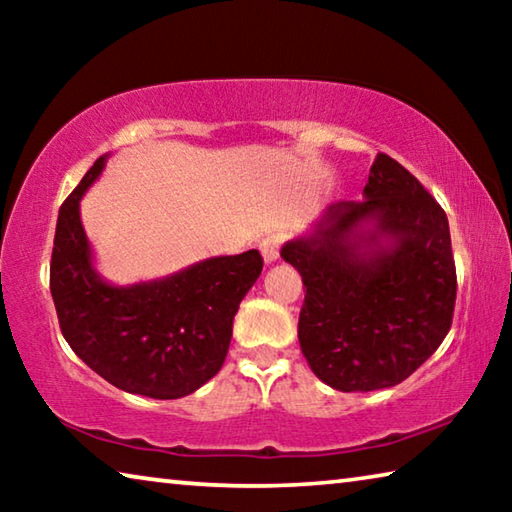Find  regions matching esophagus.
<instances>
[{"mask_svg":"<svg viewBox=\"0 0 512 512\" xmlns=\"http://www.w3.org/2000/svg\"><path fill=\"white\" fill-rule=\"evenodd\" d=\"M282 244H284V237L275 235V232H273V235H266L262 241H259V250H262V257H264L266 264H271V262H275L277 257H280Z\"/></svg>","mask_w":512,"mask_h":512,"instance_id":"34e87169","label":"esophagus"}]
</instances>
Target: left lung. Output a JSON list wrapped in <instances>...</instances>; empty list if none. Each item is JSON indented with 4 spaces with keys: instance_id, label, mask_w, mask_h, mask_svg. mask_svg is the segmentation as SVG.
<instances>
[{
    "instance_id": "8db88e82",
    "label": "left lung",
    "mask_w": 512,
    "mask_h": 512,
    "mask_svg": "<svg viewBox=\"0 0 512 512\" xmlns=\"http://www.w3.org/2000/svg\"><path fill=\"white\" fill-rule=\"evenodd\" d=\"M307 287L298 339L314 375L343 393L391 388L452 327L456 266L443 207L377 153L363 201L329 205L309 237L282 246Z\"/></svg>"
}]
</instances>
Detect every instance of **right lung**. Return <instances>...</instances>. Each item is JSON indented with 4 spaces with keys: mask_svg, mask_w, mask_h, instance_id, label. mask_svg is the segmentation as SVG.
I'll return each instance as SVG.
<instances>
[{
    "mask_svg": "<svg viewBox=\"0 0 512 512\" xmlns=\"http://www.w3.org/2000/svg\"><path fill=\"white\" fill-rule=\"evenodd\" d=\"M92 164L60 205L49 287L60 332L79 359L126 393L178 400L221 370L232 320L262 273L259 250L203 259L153 282L112 287L94 271L79 203L106 167Z\"/></svg>",
    "mask_w": 512,
    "mask_h": 512,
    "instance_id": "obj_1",
    "label": "right lung"
}]
</instances>
